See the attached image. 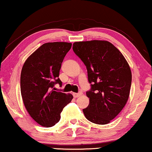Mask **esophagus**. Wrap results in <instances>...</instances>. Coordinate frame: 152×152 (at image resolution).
Listing matches in <instances>:
<instances>
[{"label":"esophagus","mask_w":152,"mask_h":152,"mask_svg":"<svg viewBox=\"0 0 152 152\" xmlns=\"http://www.w3.org/2000/svg\"><path fill=\"white\" fill-rule=\"evenodd\" d=\"M81 95H82V93H73V96H74L75 98H76V97H80V96Z\"/></svg>","instance_id":"esophagus-1"}]
</instances>
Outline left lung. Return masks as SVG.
<instances>
[{"label":"left lung","mask_w":152,"mask_h":152,"mask_svg":"<svg viewBox=\"0 0 152 152\" xmlns=\"http://www.w3.org/2000/svg\"><path fill=\"white\" fill-rule=\"evenodd\" d=\"M73 50L88 71L91 89L87 108L83 109L90 122L105 125L111 122L127 102L132 73L122 53L110 42L93 40L75 42Z\"/></svg>","instance_id":"obj_1"}]
</instances>
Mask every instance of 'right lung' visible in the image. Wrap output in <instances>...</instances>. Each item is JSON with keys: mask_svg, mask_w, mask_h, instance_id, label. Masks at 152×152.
I'll use <instances>...</instances> for the list:
<instances>
[{"mask_svg": "<svg viewBox=\"0 0 152 152\" xmlns=\"http://www.w3.org/2000/svg\"><path fill=\"white\" fill-rule=\"evenodd\" d=\"M72 44L52 42L42 45L25 61L20 77L21 95L28 113L45 128L60 120L64 107L72 101V94L55 91L54 86L62 81L59 70Z\"/></svg>", "mask_w": 152, "mask_h": 152, "instance_id": "obj_1", "label": "right lung"}]
</instances>
